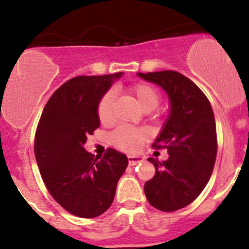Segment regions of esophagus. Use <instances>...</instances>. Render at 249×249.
Masks as SVG:
<instances>
[{"mask_svg": "<svg viewBox=\"0 0 249 249\" xmlns=\"http://www.w3.org/2000/svg\"><path fill=\"white\" fill-rule=\"evenodd\" d=\"M127 159H129L130 166H134V165H137V164H140V162L143 161L142 157H136V155H129V157H127Z\"/></svg>", "mask_w": 249, "mask_h": 249, "instance_id": "obj_1", "label": "esophagus"}]
</instances>
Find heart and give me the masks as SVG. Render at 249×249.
<instances>
[{
	"instance_id": "heart-1",
	"label": "heart",
	"mask_w": 249,
	"mask_h": 249,
	"mask_svg": "<svg viewBox=\"0 0 249 249\" xmlns=\"http://www.w3.org/2000/svg\"><path fill=\"white\" fill-rule=\"evenodd\" d=\"M130 92L134 95L141 108L145 112L158 107L161 100L160 92L148 83H137L132 85L130 88ZM114 101L115 94L113 90L105 92L100 99L97 104V117L102 124L108 125L114 122ZM145 137H147V132L144 130L126 126V125H120L110 134V140L115 147L123 150H129V152L136 150L141 143L145 140Z\"/></svg>"
}]
</instances>
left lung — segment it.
I'll return each mask as SVG.
<instances>
[{
  "instance_id": "obj_1",
  "label": "left lung",
  "mask_w": 249,
  "mask_h": 249,
  "mask_svg": "<svg viewBox=\"0 0 249 249\" xmlns=\"http://www.w3.org/2000/svg\"><path fill=\"white\" fill-rule=\"evenodd\" d=\"M166 91L169 119L153 148H166L169 159L149 158L155 175L145 182L144 194L153 207L173 212L192 203L212 175L217 157V130L210 101L194 82L176 71L137 73Z\"/></svg>"
}]
</instances>
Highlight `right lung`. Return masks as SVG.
<instances>
[{
	"mask_svg": "<svg viewBox=\"0 0 249 249\" xmlns=\"http://www.w3.org/2000/svg\"><path fill=\"white\" fill-rule=\"evenodd\" d=\"M122 72L78 76L48 100L35 135V157L48 192L62 208L80 218H95L112 205L126 155L108 148L102 158L83 144L100 126L97 104Z\"/></svg>",
	"mask_w": 249,
	"mask_h": 249,
	"instance_id": "1",
	"label": "right lung"
}]
</instances>
